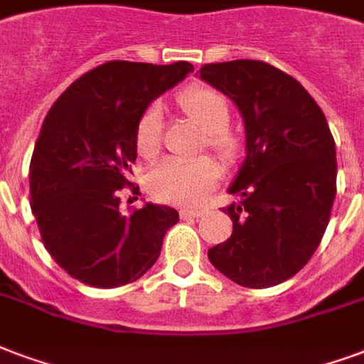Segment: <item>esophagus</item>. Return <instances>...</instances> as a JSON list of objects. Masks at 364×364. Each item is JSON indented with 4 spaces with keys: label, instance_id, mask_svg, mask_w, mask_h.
Here are the masks:
<instances>
[{
    "label": "esophagus",
    "instance_id": "esophagus-1",
    "mask_svg": "<svg viewBox=\"0 0 364 364\" xmlns=\"http://www.w3.org/2000/svg\"><path fill=\"white\" fill-rule=\"evenodd\" d=\"M180 215H182V217H192V218H199V217H203L205 215V209H188V207H186V209H182V211H180Z\"/></svg>",
    "mask_w": 364,
    "mask_h": 364
}]
</instances>
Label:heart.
<instances>
[{
    "instance_id": "obj_1",
    "label": "heart",
    "mask_w": 364,
    "mask_h": 364,
    "mask_svg": "<svg viewBox=\"0 0 364 364\" xmlns=\"http://www.w3.org/2000/svg\"><path fill=\"white\" fill-rule=\"evenodd\" d=\"M180 109L188 120L203 132L205 146L230 161L237 153V138L228 130L230 109L223 95L211 88L196 86L182 92ZM163 113L159 103H151L136 124V147L144 159H153L161 147ZM220 178V166L207 155L193 159H166L149 172L147 186L157 199L178 205L199 203Z\"/></svg>"
}]
</instances>
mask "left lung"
I'll return each mask as SVG.
<instances>
[{
    "label": "left lung",
    "instance_id": "8db88e82",
    "mask_svg": "<svg viewBox=\"0 0 364 364\" xmlns=\"http://www.w3.org/2000/svg\"><path fill=\"white\" fill-rule=\"evenodd\" d=\"M199 78L234 101L245 127V159L228 186L242 199L223 209L234 230L209 250V261L245 288L286 282L321 244L336 198L326 117L296 78L269 63H213Z\"/></svg>",
    "mask_w": 364,
    "mask_h": 364
}]
</instances>
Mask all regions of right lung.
<instances>
[{"mask_svg":"<svg viewBox=\"0 0 364 364\" xmlns=\"http://www.w3.org/2000/svg\"><path fill=\"white\" fill-rule=\"evenodd\" d=\"M192 63L109 61L68 86L49 109L30 161V199L55 263L92 288L138 280L161 255L178 211L146 203L120 213V188L138 155L136 124Z\"/></svg>","mask_w":364,"mask_h":364,"instance_id":"right-lung-1","label":"right lung"}]
</instances>
